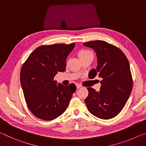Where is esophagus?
<instances>
[{
    "label": "esophagus",
    "instance_id": "esophagus-1",
    "mask_svg": "<svg viewBox=\"0 0 146 146\" xmlns=\"http://www.w3.org/2000/svg\"><path fill=\"white\" fill-rule=\"evenodd\" d=\"M76 88H77V89L81 88V86L80 84H76Z\"/></svg>",
    "mask_w": 146,
    "mask_h": 146
}]
</instances>
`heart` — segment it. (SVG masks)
I'll use <instances>...</instances> for the list:
<instances>
[{
  "label": "heart",
  "instance_id": "b5f03b06",
  "mask_svg": "<svg viewBox=\"0 0 146 146\" xmlns=\"http://www.w3.org/2000/svg\"><path fill=\"white\" fill-rule=\"evenodd\" d=\"M90 54H92V53H91V51H88V50H82L78 53V56H79V58L83 57V56H85L86 55H90Z\"/></svg>",
  "mask_w": 146,
  "mask_h": 146
}]
</instances>
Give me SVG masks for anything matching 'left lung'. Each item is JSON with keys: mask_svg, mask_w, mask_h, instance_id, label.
<instances>
[{"mask_svg": "<svg viewBox=\"0 0 146 146\" xmlns=\"http://www.w3.org/2000/svg\"><path fill=\"white\" fill-rule=\"evenodd\" d=\"M92 48L97 57V69L90 71V78L98 75L100 91L88 88L89 95L85 103L89 111L102 119H110L119 113L131 93L133 80L129 61L117 47L102 40L83 44Z\"/></svg>", "mask_w": 146, "mask_h": 146, "instance_id": "1", "label": "left lung"}]
</instances>
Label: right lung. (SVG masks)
Masks as SVG:
<instances>
[{
    "label": "right lung",
    "instance_id": "obj_1",
    "mask_svg": "<svg viewBox=\"0 0 146 146\" xmlns=\"http://www.w3.org/2000/svg\"><path fill=\"white\" fill-rule=\"evenodd\" d=\"M75 44H55L35 49L23 64L21 84L29 110L40 119L51 120L65 111L76 91L74 84L64 86L54 80L66 70V58Z\"/></svg>",
    "mask_w": 146,
    "mask_h": 146
}]
</instances>
